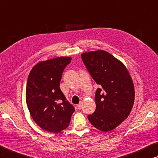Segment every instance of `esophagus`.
<instances>
[{"mask_svg":"<svg viewBox=\"0 0 158 158\" xmlns=\"http://www.w3.org/2000/svg\"><path fill=\"white\" fill-rule=\"evenodd\" d=\"M77 108H78L79 110H80V109H81V108H82V103H81V102H80L78 105H77Z\"/></svg>","mask_w":158,"mask_h":158,"instance_id":"esophagus-1","label":"esophagus"}]
</instances>
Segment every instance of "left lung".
<instances>
[{
  "instance_id": "obj_1",
  "label": "left lung",
  "mask_w": 158,
  "mask_h": 158,
  "mask_svg": "<svg viewBox=\"0 0 158 158\" xmlns=\"http://www.w3.org/2000/svg\"><path fill=\"white\" fill-rule=\"evenodd\" d=\"M81 59L91 77L101 87L96 90V109L88 115L89 122L100 131L113 130L127 118L133 108V80L124 65L108 52H85Z\"/></svg>"
}]
</instances>
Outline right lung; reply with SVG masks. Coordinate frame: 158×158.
<instances>
[{
    "label": "right lung",
    "instance_id": "right-lung-1",
    "mask_svg": "<svg viewBox=\"0 0 158 158\" xmlns=\"http://www.w3.org/2000/svg\"><path fill=\"white\" fill-rule=\"evenodd\" d=\"M71 57H57L37 64L31 70L26 86V103L34 122L50 133H59L70 124L74 107L59 87L62 73Z\"/></svg>",
    "mask_w": 158,
    "mask_h": 158
}]
</instances>
